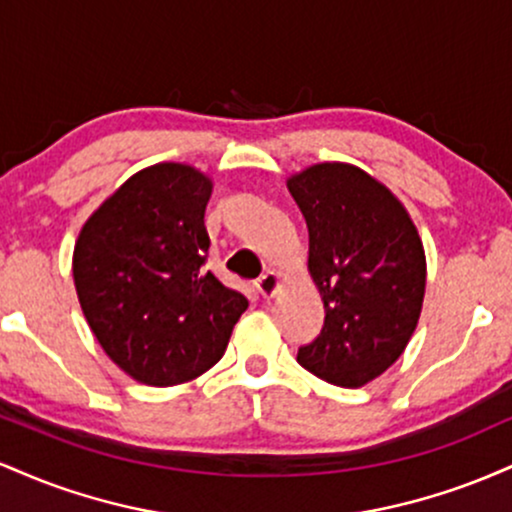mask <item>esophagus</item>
I'll return each mask as SVG.
<instances>
[{
  "label": "esophagus",
  "mask_w": 512,
  "mask_h": 512,
  "mask_svg": "<svg viewBox=\"0 0 512 512\" xmlns=\"http://www.w3.org/2000/svg\"><path fill=\"white\" fill-rule=\"evenodd\" d=\"M279 286H281L279 274H274V272H264L260 279L255 281V289H257V293H260L262 298H272L274 293L279 291Z\"/></svg>",
  "instance_id": "1"
}]
</instances>
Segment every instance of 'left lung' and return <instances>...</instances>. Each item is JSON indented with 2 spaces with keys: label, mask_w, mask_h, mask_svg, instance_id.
Masks as SVG:
<instances>
[{
  "label": "left lung",
  "mask_w": 512,
  "mask_h": 512,
  "mask_svg": "<svg viewBox=\"0 0 512 512\" xmlns=\"http://www.w3.org/2000/svg\"><path fill=\"white\" fill-rule=\"evenodd\" d=\"M289 192L308 223L325 325L298 363L332 385L361 387L402 356L426 289L419 233L387 187L346 163L293 175Z\"/></svg>",
  "instance_id": "obj_1"
}]
</instances>
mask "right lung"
I'll return each mask as SVG.
<instances>
[{
	"label": "right lung",
	"mask_w": 512,
	"mask_h": 512,
	"mask_svg": "<svg viewBox=\"0 0 512 512\" xmlns=\"http://www.w3.org/2000/svg\"><path fill=\"white\" fill-rule=\"evenodd\" d=\"M211 182L182 163L132 175L86 226L74 248V284L103 351L146 385L197 378L221 361L248 308L204 269V209Z\"/></svg>",
	"instance_id": "obj_1"
}]
</instances>
